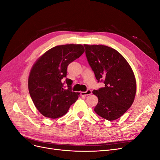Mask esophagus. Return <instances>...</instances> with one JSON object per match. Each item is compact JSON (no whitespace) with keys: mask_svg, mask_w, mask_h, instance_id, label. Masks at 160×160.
Here are the masks:
<instances>
[{"mask_svg":"<svg viewBox=\"0 0 160 160\" xmlns=\"http://www.w3.org/2000/svg\"><path fill=\"white\" fill-rule=\"evenodd\" d=\"M92 93V91L91 89H88L86 91H83V92H81V95H83V96H88L89 95Z\"/></svg>","mask_w":160,"mask_h":160,"instance_id":"obj_1","label":"esophagus"}]
</instances>
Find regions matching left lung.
<instances>
[{"mask_svg": "<svg viewBox=\"0 0 160 160\" xmlns=\"http://www.w3.org/2000/svg\"><path fill=\"white\" fill-rule=\"evenodd\" d=\"M85 55L98 82L104 88L93 90L98 98L95 113L105 119L119 118L132 106L136 93L133 72L125 58L105 45H84Z\"/></svg>", "mask_w": 160, "mask_h": 160, "instance_id": "obj_1", "label": "left lung"}]
</instances>
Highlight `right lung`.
Listing matches in <instances>:
<instances>
[{"instance_id":"obj_1","label":"right lung","mask_w":160,"mask_h":160,"mask_svg":"<svg viewBox=\"0 0 160 160\" xmlns=\"http://www.w3.org/2000/svg\"><path fill=\"white\" fill-rule=\"evenodd\" d=\"M84 51L81 45L56 46L43 54L32 67L28 91L35 107L45 117H61L78 99L80 93L72 91V81L66 78L67 71L71 62Z\"/></svg>"}]
</instances>
